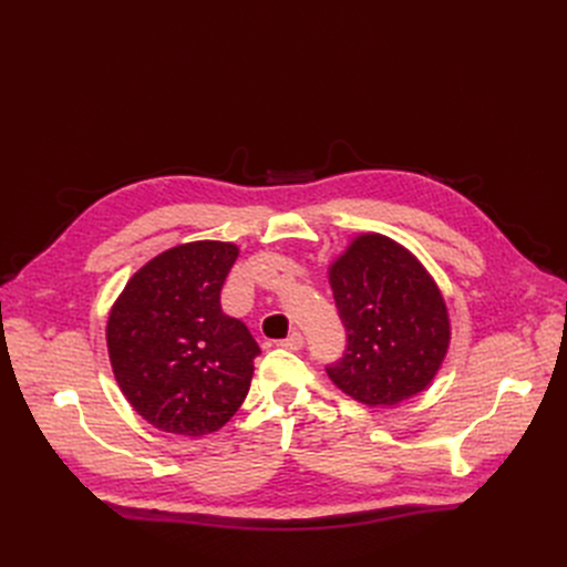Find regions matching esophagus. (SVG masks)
Here are the masks:
<instances>
[{
	"instance_id": "34e87169",
	"label": "esophagus",
	"mask_w": 567,
	"mask_h": 567,
	"mask_svg": "<svg viewBox=\"0 0 567 567\" xmlns=\"http://www.w3.org/2000/svg\"><path fill=\"white\" fill-rule=\"evenodd\" d=\"M303 344H306V338H303V333H301V331H293V333H289L285 340H280V347L291 349V351H299V349H303Z\"/></svg>"
}]
</instances>
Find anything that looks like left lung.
I'll return each instance as SVG.
<instances>
[{
    "instance_id": "left-lung-1",
    "label": "left lung",
    "mask_w": 567,
    "mask_h": 567,
    "mask_svg": "<svg viewBox=\"0 0 567 567\" xmlns=\"http://www.w3.org/2000/svg\"><path fill=\"white\" fill-rule=\"evenodd\" d=\"M347 344L326 372L353 400L395 404L425 391L451 340L445 303L402 246L363 234L331 266Z\"/></svg>"
}]
</instances>
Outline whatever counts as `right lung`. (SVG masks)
Instances as JSON below:
<instances>
[{
	"label": "right lung",
	"instance_id": "add662e5",
	"mask_svg": "<svg viewBox=\"0 0 567 567\" xmlns=\"http://www.w3.org/2000/svg\"><path fill=\"white\" fill-rule=\"evenodd\" d=\"M236 257L231 244L176 246L142 266L110 312L107 351L118 389L163 432H216L250 391L261 349L220 306Z\"/></svg>",
	"mask_w": 567,
	"mask_h": 567
}]
</instances>
